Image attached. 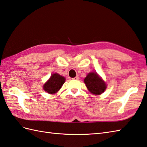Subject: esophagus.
<instances>
[{
	"label": "esophagus",
	"mask_w": 147,
	"mask_h": 147,
	"mask_svg": "<svg viewBox=\"0 0 147 147\" xmlns=\"http://www.w3.org/2000/svg\"><path fill=\"white\" fill-rule=\"evenodd\" d=\"M73 79L74 80H79V76H76V77H74V78H73Z\"/></svg>",
	"instance_id": "34e87169"
}]
</instances>
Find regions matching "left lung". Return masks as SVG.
<instances>
[{
	"label": "left lung",
	"instance_id": "1",
	"mask_svg": "<svg viewBox=\"0 0 147 147\" xmlns=\"http://www.w3.org/2000/svg\"><path fill=\"white\" fill-rule=\"evenodd\" d=\"M84 82L90 93L100 95L107 89V84L96 72L90 73L84 78Z\"/></svg>",
	"mask_w": 147,
	"mask_h": 147
}]
</instances>
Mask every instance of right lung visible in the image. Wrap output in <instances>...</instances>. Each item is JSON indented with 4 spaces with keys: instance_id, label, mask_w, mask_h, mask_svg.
<instances>
[{
    "instance_id": "right-lung-1",
    "label": "right lung",
    "mask_w": 147,
    "mask_h": 147,
    "mask_svg": "<svg viewBox=\"0 0 147 147\" xmlns=\"http://www.w3.org/2000/svg\"><path fill=\"white\" fill-rule=\"evenodd\" d=\"M65 80L64 77L57 73H54L51 75L49 80L44 84L43 89L49 94H55L61 89Z\"/></svg>"
}]
</instances>
